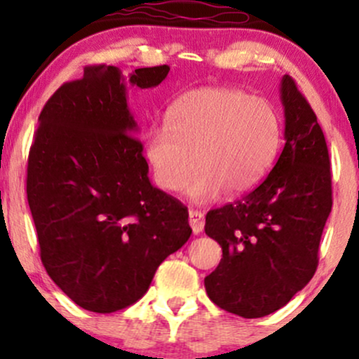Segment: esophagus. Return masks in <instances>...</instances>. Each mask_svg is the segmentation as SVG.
<instances>
[{"label":"esophagus","instance_id":"obj_1","mask_svg":"<svg viewBox=\"0 0 359 359\" xmlns=\"http://www.w3.org/2000/svg\"><path fill=\"white\" fill-rule=\"evenodd\" d=\"M189 224H191L194 234L203 233V229H204V214L201 211H189Z\"/></svg>","mask_w":359,"mask_h":359}]
</instances>
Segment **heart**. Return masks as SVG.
Segmentation results:
<instances>
[{"label": "heart", "mask_w": 359, "mask_h": 359, "mask_svg": "<svg viewBox=\"0 0 359 359\" xmlns=\"http://www.w3.org/2000/svg\"><path fill=\"white\" fill-rule=\"evenodd\" d=\"M282 128L277 111L263 97L229 88H201L180 96L167 114V126H154L145 140V158L156 185L197 203L222 192L251 191L277 155Z\"/></svg>", "instance_id": "heart-1"}]
</instances>
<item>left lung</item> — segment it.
<instances>
[{"label": "left lung", "mask_w": 359, "mask_h": 359, "mask_svg": "<svg viewBox=\"0 0 359 359\" xmlns=\"http://www.w3.org/2000/svg\"><path fill=\"white\" fill-rule=\"evenodd\" d=\"M285 147L263 182L212 209L204 231L222 248L204 278L217 307L255 319L278 311L314 277L332 208L331 162L316 113L290 76L280 82Z\"/></svg>", "instance_id": "8db88e82"}]
</instances>
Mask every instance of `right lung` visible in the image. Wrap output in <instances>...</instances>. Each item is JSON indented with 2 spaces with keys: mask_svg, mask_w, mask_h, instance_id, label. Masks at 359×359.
Segmentation results:
<instances>
[{
  "mask_svg": "<svg viewBox=\"0 0 359 359\" xmlns=\"http://www.w3.org/2000/svg\"><path fill=\"white\" fill-rule=\"evenodd\" d=\"M170 67L137 69L131 86L155 88ZM126 81L88 65L39 116L27 197L48 277L77 306L111 314L145 295L160 263L191 238L187 208L151 185Z\"/></svg>",
  "mask_w": 359,
  "mask_h": 359,
  "instance_id": "add662e5",
  "label": "right lung"
}]
</instances>
